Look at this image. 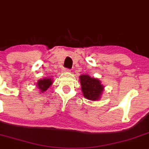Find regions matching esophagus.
Wrapping results in <instances>:
<instances>
[{"mask_svg":"<svg viewBox=\"0 0 149 149\" xmlns=\"http://www.w3.org/2000/svg\"><path fill=\"white\" fill-rule=\"evenodd\" d=\"M64 70V72H70V69H68V68H65Z\"/></svg>","mask_w":149,"mask_h":149,"instance_id":"esophagus-1","label":"esophagus"}]
</instances>
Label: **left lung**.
Wrapping results in <instances>:
<instances>
[{"mask_svg":"<svg viewBox=\"0 0 149 149\" xmlns=\"http://www.w3.org/2000/svg\"><path fill=\"white\" fill-rule=\"evenodd\" d=\"M79 79L83 95L90 100H97L103 91L100 81L87 74L80 75Z\"/></svg>","mask_w":149,"mask_h":149,"instance_id":"obj_1","label":"left lung"}]
</instances>
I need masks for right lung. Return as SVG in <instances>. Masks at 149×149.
Masks as SVG:
<instances>
[{"instance_id":"right-lung-1","label":"right lung","mask_w":149,"mask_h":149,"mask_svg":"<svg viewBox=\"0 0 149 149\" xmlns=\"http://www.w3.org/2000/svg\"><path fill=\"white\" fill-rule=\"evenodd\" d=\"M52 79H43L39 80V82H37L38 88L40 89L41 93V92H44L50 87V85H52Z\"/></svg>"}]
</instances>
